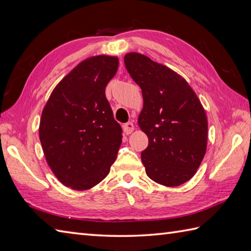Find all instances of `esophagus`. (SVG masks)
I'll return each mask as SVG.
<instances>
[{
	"instance_id": "esophagus-1",
	"label": "esophagus",
	"mask_w": 251,
	"mask_h": 251,
	"mask_svg": "<svg viewBox=\"0 0 251 251\" xmlns=\"http://www.w3.org/2000/svg\"><path fill=\"white\" fill-rule=\"evenodd\" d=\"M134 130V126H133L132 122H126V124L124 125V131L126 134H131V133Z\"/></svg>"
}]
</instances>
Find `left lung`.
<instances>
[{"mask_svg":"<svg viewBox=\"0 0 251 251\" xmlns=\"http://www.w3.org/2000/svg\"><path fill=\"white\" fill-rule=\"evenodd\" d=\"M125 65L144 100L139 126L148 137L141 154L146 175L161 185H181L206 154L208 121L201 100L185 79L145 55L126 54Z\"/></svg>","mask_w":251,"mask_h":251,"instance_id":"obj_1","label":"left lung"}]
</instances>
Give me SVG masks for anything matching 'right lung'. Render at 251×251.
<instances>
[{
  "label": "right lung",
  "mask_w": 251,
  "mask_h": 251,
  "mask_svg": "<svg viewBox=\"0 0 251 251\" xmlns=\"http://www.w3.org/2000/svg\"><path fill=\"white\" fill-rule=\"evenodd\" d=\"M114 56L90 57L56 85L42 111L44 156L65 186L84 191L108 176L122 142L105 89L118 70Z\"/></svg>",
  "instance_id": "obj_1"
}]
</instances>
